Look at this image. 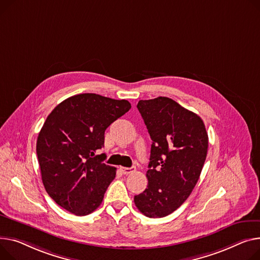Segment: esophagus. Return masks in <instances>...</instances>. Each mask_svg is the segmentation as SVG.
<instances>
[{"label": "esophagus", "mask_w": 260, "mask_h": 260, "mask_svg": "<svg viewBox=\"0 0 260 260\" xmlns=\"http://www.w3.org/2000/svg\"><path fill=\"white\" fill-rule=\"evenodd\" d=\"M120 170L123 175H131L136 170V167L135 166H133V167H120Z\"/></svg>", "instance_id": "esophagus-1"}]
</instances>
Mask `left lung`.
Segmentation results:
<instances>
[{
    "label": "left lung",
    "instance_id": "1",
    "mask_svg": "<svg viewBox=\"0 0 260 260\" xmlns=\"http://www.w3.org/2000/svg\"><path fill=\"white\" fill-rule=\"evenodd\" d=\"M150 139L147 188L135 205L147 217L177 210L197 185L208 150V134L200 116L168 97L137 105Z\"/></svg>",
    "mask_w": 260,
    "mask_h": 260
}]
</instances>
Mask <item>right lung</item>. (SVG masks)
<instances>
[{
    "label": "right lung",
    "mask_w": 260,
    "mask_h": 260,
    "mask_svg": "<svg viewBox=\"0 0 260 260\" xmlns=\"http://www.w3.org/2000/svg\"><path fill=\"white\" fill-rule=\"evenodd\" d=\"M131 108L124 99L85 93L67 98L47 117L37 153L46 191L63 209L83 216L102 203L116 168L96 151L106 129Z\"/></svg>",
    "instance_id": "right-lung-1"
}]
</instances>
